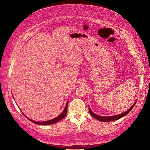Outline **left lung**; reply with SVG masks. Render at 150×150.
<instances>
[{
    "label": "left lung",
    "instance_id": "left-lung-1",
    "mask_svg": "<svg viewBox=\"0 0 150 150\" xmlns=\"http://www.w3.org/2000/svg\"><path fill=\"white\" fill-rule=\"evenodd\" d=\"M137 102V100L135 101V102L133 104V105L129 109H128L126 112H124V113H120V114H118V115H114V116H100V115H98L97 114H95V113H93L91 108H90V107L88 106V110H89V112L90 113H91V115L93 117H95V119H98V120L101 121V122H111V121H116L117 120V119H120L121 117L125 116L126 115H127L132 109V108H134V106H135V103Z\"/></svg>",
    "mask_w": 150,
    "mask_h": 150
}]
</instances>
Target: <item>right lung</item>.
<instances>
[{
  "label": "right lung",
  "instance_id": "add662e5",
  "mask_svg": "<svg viewBox=\"0 0 150 150\" xmlns=\"http://www.w3.org/2000/svg\"><path fill=\"white\" fill-rule=\"evenodd\" d=\"M67 105H68V100L67 102V103H66V105L64 108V109L63 110V112L58 115L57 117L52 119H51V120H49V121H43V122H37V121H34L33 120H31V119H30L29 118H28L23 112L22 113L24 115V116L28 119V120H29L30 121H31L32 122L35 124H38V125H51V124H54L55 123H57V122L59 121L60 120H62V119L63 118H64L66 114H67Z\"/></svg>",
  "mask_w": 150,
  "mask_h": 150
}]
</instances>
